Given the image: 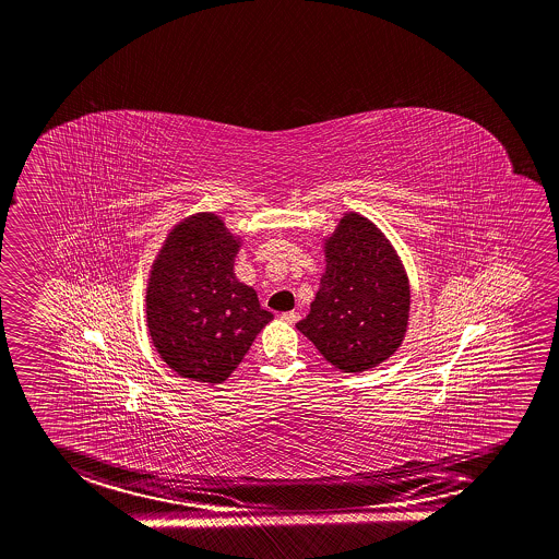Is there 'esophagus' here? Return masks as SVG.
<instances>
[{"instance_id":"esophagus-1","label":"esophagus","mask_w":559,"mask_h":559,"mask_svg":"<svg viewBox=\"0 0 559 559\" xmlns=\"http://www.w3.org/2000/svg\"><path fill=\"white\" fill-rule=\"evenodd\" d=\"M281 320L293 325V323L300 320V313H298V311H284L283 316H281Z\"/></svg>"}]
</instances>
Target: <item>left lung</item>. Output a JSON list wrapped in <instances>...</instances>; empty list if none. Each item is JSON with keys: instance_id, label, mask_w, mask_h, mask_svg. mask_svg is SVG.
I'll return each instance as SVG.
<instances>
[{"instance_id": "obj_1", "label": "left lung", "mask_w": 559, "mask_h": 559, "mask_svg": "<svg viewBox=\"0 0 559 559\" xmlns=\"http://www.w3.org/2000/svg\"><path fill=\"white\" fill-rule=\"evenodd\" d=\"M325 273L296 328L343 372H365L402 347L412 290L402 259L374 222L347 212L325 239Z\"/></svg>"}]
</instances>
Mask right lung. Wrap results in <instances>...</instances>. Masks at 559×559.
Wrapping results in <instances>:
<instances>
[{
  "instance_id": "add662e5",
  "label": "right lung",
  "mask_w": 559,
  "mask_h": 559,
  "mask_svg": "<svg viewBox=\"0 0 559 559\" xmlns=\"http://www.w3.org/2000/svg\"><path fill=\"white\" fill-rule=\"evenodd\" d=\"M239 248L218 214L197 212L175 224L152 263L150 337L165 365L194 382L222 384L273 320L234 273Z\"/></svg>"
}]
</instances>
